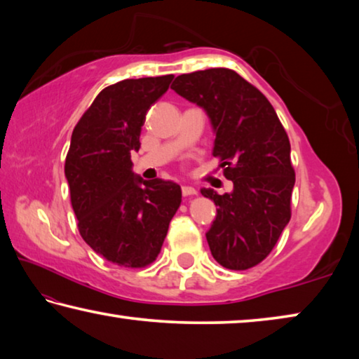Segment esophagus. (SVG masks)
I'll return each instance as SVG.
<instances>
[{"mask_svg":"<svg viewBox=\"0 0 359 359\" xmlns=\"http://www.w3.org/2000/svg\"><path fill=\"white\" fill-rule=\"evenodd\" d=\"M182 194H184V196H193V194H196V190H194L193 187L184 185L182 187Z\"/></svg>","mask_w":359,"mask_h":359,"instance_id":"obj_1","label":"esophagus"}]
</instances>
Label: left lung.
Listing matches in <instances>:
<instances>
[{
    "mask_svg": "<svg viewBox=\"0 0 359 359\" xmlns=\"http://www.w3.org/2000/svg\"><path fill=\"white\" fill-rule=\"evenodd\" d=\"M171 88L208 114L215 135L212 155L234 185L224 194L201 188L217 205L205 233L212 257L233 271L257 266L291 218L294 169L287 131L266 96L233 69L182 74Z\"/></svg>",
    "mask_w": 359,
    "mask_h": 359,
    "instance_id": "obj_1",
    "label": "left lung"
}]
</instances>
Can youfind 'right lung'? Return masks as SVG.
<instances>
[{
  "instance_id": "right-lung-1",
  "label": "right lung",
  "mask_w": 359,
  "mask_h": 359,
  "mask_svg": "<svg viewBox=\"0 0 359 359\" xmlns=\"http://www.w3.org/2000/svg\"><path fill=\"white\" fill-rule=\"evenodd\" d=\"M172 74L125 79L96 96L79 120L65 175L82 239L114 264L144 267L156 259L182 203L180 185L133 172L145 114L166 93Z\"/></svg>"
}]
</instances>
